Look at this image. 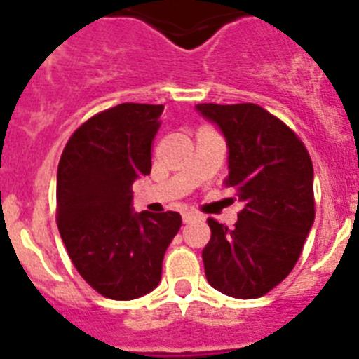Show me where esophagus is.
I'll use <instances>...</instances> for the list:
<instances>
[{"instance_id": "esophagus-1", "label": "esophagus", "mask_w": 359, "mask_h": 359, "mask_svg": "<svg viewBox=\"0 0 359 359\" xmlns=\"http://www.w3.org/2000/svg\"><path fill=\"white\" fill-rule=\"evenodd\" d=\"M196 217H198V214H196V212H185V214H183V223H190V221Z\"/></svg>"}]
</instances>
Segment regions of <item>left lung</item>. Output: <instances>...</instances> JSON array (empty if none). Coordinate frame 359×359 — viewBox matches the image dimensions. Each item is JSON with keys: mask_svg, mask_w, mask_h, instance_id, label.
Returning a JSON list of instances; mask_svg holds the SVG:
<instances>
[{"mask_svg": "<svg viewBox=\"0 0 359 359\" xmlns=\"http://www.w3.org/2000/svg\"><path fill=\"white\" fill-rule=\"evenodd\" d=\"M228 147L226 185L244 207L236 228L208 219L205 275L233 298H259L297 264L315 221L313 163L297 135L257 104H198Z\"/></svg>", "mask_w": 359, "mask_h": 359, "instance_id": "1", "label": "left lung"}]
</instances>
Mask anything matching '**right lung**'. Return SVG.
<instances>
[{"label": "right lung", "mask_w": 359, "mask_h": 359, "mask_svg": "<svg viewBox=\"0 0 359 359\" xmlns=\"http://www.w3.org/2000/svg\"><path fill=\"white\" fill-rule=\"evenodd\" d=\"M163 106L118 104L84 122L57 169V226L73 266L113 300L151 293L182 226L177 212H135L133 183L151 172Z\"/></svg>", "instance_id": "add662e5"}]
</instances>
